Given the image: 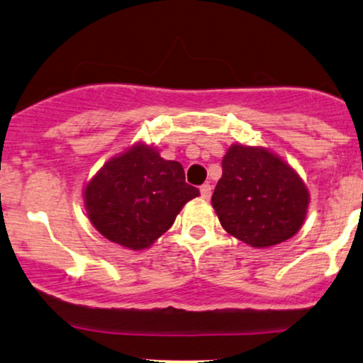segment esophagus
Instances as JSON below:
<instances>
[{
    "mask_svg": "<svg viewBox=\"0 0 363 363\" xmlns=\"http://www.w3.org/2000/svg\"><path fill=\"white\" fill-rule=\"evenodd\" d=\"M199 191H201V198L203 199H210V196H211V186L208 184H203L201 187H199Z\"/></svg>",
    "mask_w": 363,
    "mask_h": 363,
    "instance_id": "34e87169",
    "label": "esophagus"
}]
</instances>
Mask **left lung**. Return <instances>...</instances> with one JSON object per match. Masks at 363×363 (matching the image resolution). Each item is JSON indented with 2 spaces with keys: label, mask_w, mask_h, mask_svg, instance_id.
Here are the masks:
<instances>
[{
  "label": "left lung",
  "mask_w": 363,
  "mask_h": 363,
  "mask_svg": "<svg viewBox=\"0 0 363 363\" xmlns=\"http://www.w3.org/2000/svg\"><path fill=\"white\" fill-rule=\"evenodd\" d=\"M211 196L220 223L256 249L289 240L301 230L311 196L297 170L264 147L234 143L222 160Z\"/></svg>",
  "instance_id": "left-lung-1"
}]
</instances>
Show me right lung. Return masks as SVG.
Segmentation results:
<instances>
[{
  "mask_svg": "<svg viewBox=\"0 0 363 363\" xmlns=\"http://www.w3.org/2000/svg\"><path fill=\"white\" fill-rule=\"evenodd\" d=\"M199 196L184 169L138 141L112 157L83 189L90 223L111 242L143 251L172 227L187 201Z\"/></svg>",
  "mask_w": 363,
  "mask_h": 363,
  "instance_id": "1",
  "label": "right lung"
}]
</instances>
